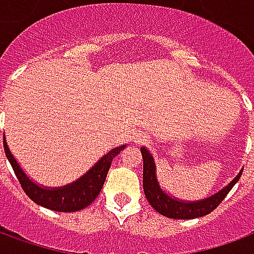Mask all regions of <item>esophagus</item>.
Wrapping results in <instances>:
<instances>
[{
    "label": "esophagus",
    "mask_w": 254,
    "mask_h": 254,
    "mask_svg": "<svg viewBox=\"0 0 254 254\" xmlns=\"http://www.w3.org/2000/svg\"><path fill=\"white\" fill-rule=\"evenodd\" d=\"M144 141H147V136L143 134V133H137V134H136V137H134V143L141 144L144 143Z\"/></svg>",
    "instance_id": "34e87169"
}]
</instances>
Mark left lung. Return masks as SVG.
I'll use <instances>...</instances> for the list:
<instances>
[{
    "label": "left lung",
    "mask_w": 254,
    "mask_h": 254,
    "mask_svg": "<svg viewBox=\"0 0 254 254\" xmlns=\"http://www.w3.org/2000/svg\"><path fill=\"white\" fill-rule=\"evenodd\" d=\"M141 155H143V189L145 197L155 211H158L166 218L171 219H196L212 212L238 182L244 170L242 169L229 185H226L223 189L216 191L212 196L197 200V201H187V200H180L178 197L171 196L167 193V190L163 189L158 180L154 156L145 147H141Z\"/></svg>",
    "instance_id": "1"
}]
</instances>
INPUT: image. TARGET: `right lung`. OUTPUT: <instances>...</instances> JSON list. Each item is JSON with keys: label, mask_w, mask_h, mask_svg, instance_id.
Here are the masks:
<instances>
[{"label": "right lung", "mask_w": 254, "mask_h": 254, "mask_svg": "<svg viewBox=\"0 0 254 254\" xmlns=\"http://www.w3.org/2000/svg\"><path fill=\"white\" fill-rule=\"evenodd\" d=\"M125 147L127 144H122L109 151L76 181L60 188H47L41 184H36L34 180H31L30 177L27 176V173L21 169L20 163L10 152L6 138L3 137L5 155L25 194L38 205L57 211V212H76L92 204V201L98 197L103 188L111 162Z\"/></svg>", "instance_id": "1"}]
</instances>
